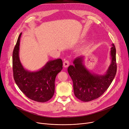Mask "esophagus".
<instances>
[{
  "label": "esophagus",
  "mask_w": 129,
  "mask_h": 129,
  "mask_svg": "<svg viewBox=\"0 0 129 129\" xmlns=\"http://www.w3.org/2000/svg\"><path fill=\"white\" fill-rule=\"evenodd\" d=\"M70 65V62L69 60H65L64 63H63V66L64 67H65V68H67V67H68Z\"/></svg>",
  "instance_id": "esophagus-1"
}]
</instances>
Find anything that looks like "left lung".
<instances>
[{
  "mask_svg": "<svg viewBox=\"0 0 129 129\" xmlns=\"http://www.w3.org/2000/svg\"><path fill=\"white\" fill-rule=\"evenodd\" d=\"M110 51L111 64L106 73L99 75L91 73L84 64V56L76 57L74 65L69 66L67 71L73 83L74 92L79 100L88 102L96 99L107 90L111 84L117 72L116 50L112 44Z\"/></svg>",
  "mask_w": 129,
  "mask_h": 129,
  "instance_id": "8db88e82",
  "label": "left lung"
}]
</instances>
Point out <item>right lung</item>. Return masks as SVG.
I'll return each instance as SVG.
<instances>
[{
    "label": "right lung",
    "instance_id": "obj_1",
    "mask_svg": "<svg viewBox=\"0 0 129 129\" xmlns=\"http://www.w3.org/2000/svg\"><path fill=\"white\" fill-rule=\"evenodd\" d=\"M20 34L12 53L13 78L19 88L29 99L45 103L51 99L55 91V80L63 69L62 60H49L41 69L35 72L25 70L19 58Z\"/></svg>",
    "mask_w": 129,
    "mask_h": 129
}]
</instances>
